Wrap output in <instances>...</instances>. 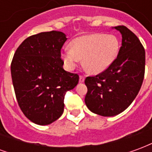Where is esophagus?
<instances>
[{
	"mask_svg": "<svg viewBox=\"0 0 152 152\" xmlns=\"http://www.w3.org/2000/svg\"><path fill=\"white\" fill-rule=\"evenodd\" d=\"M84 80H85V76H80V79H79V81L80 83L84 82Z\"/></svg>",
	"mask_w": 152,
	"mask_h": 152,
	"instance_id": "1",
	"label": "esophagus"
}]
</instances>
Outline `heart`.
Here are the masks:
<instances>
[{
	"label": "heart",
	"mask_w": 152,
	"mask_h": 152,
	"mask_svg": "<svg viewBox=\"0 0 152 152\" xmlns=\"http://www.w3.org/2000/svg\"><path fill=\"white\" fill-rule=\"evenodd\" d=\"M116 36L94 33L80 37L72 41L63 58L68 69H73L83 59V66L89 73L99 74L107 69L114 62L120 50Z\"/></svg>",
	"instance_id": "1"
}]
</instances>
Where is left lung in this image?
<instances>
[{
    "label": "left lung",
    "instance_id": "1",
    "mask_svg": "<svg viewBox=\"0 0 152 152\" xmlns=\"http://www.w3.org/2000/svg\"><path fill=\"white\" fill-rule=\"evenodd\" d=\"M114 28L122 35L116 58L107 69L85 80L86 106L102 116L124 112L137 95L145 74V50L139 39L124 26Z\"/></svg>",
    "mask_w": 152,
    "mask_h": 152
}]
</instances>
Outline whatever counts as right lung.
Wrapping results in <instances>:
<instances>
[{
    "mask_svg": "<svg viewBox=\"0 0 152 152\" xmlns=\"http://www.w3.org/2000/svg\"><path fill=\"white\" fill-rule=\"evenodd\" d=\"M67 38L62 31L40 32L25 39L16 50L11 76L18 106L31 122L46 125L63 113L64 97L79 76L63 69L61 49Z\"/></svg>",
    "mask_w": 152,
    "mask_h": 152,
    "instance_id": "right-lung-1",
    "label": "right lung"
}]
</instances>
